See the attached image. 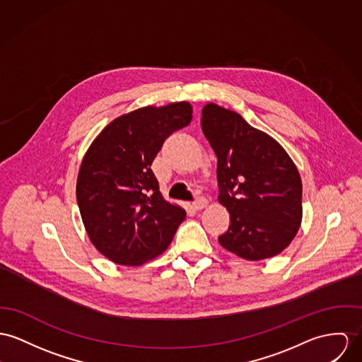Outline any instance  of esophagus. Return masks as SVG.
<instances>
[{"label": "esophagus", "mask_w": 362, "mask_h": 362, "mask_svg": "<svg viewBox=\"0 0 362 362\" xmlns=\"http://www.w3.org/2000/svg\"><path fill=\"white\" fill-rule=\"evenodd\" d=\"M206 206H208V199L205 197H199L198 199H195L194 202H193V208H194L195 211H201V209H204Z\"/></svg>", "instance_id": "1"}]
</instances>
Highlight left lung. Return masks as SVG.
Segmentation results:
<instances>
[{
  "mask_svg": "<svg viewBox=\"0 0 362 362\" xmlns=\"http://www.w3.org/2000/svg\"><path fill=\"white\" fill-rule=\"evenodd\" d=\"M201 127L218 157V199L230 214L219 244L252 262L279 255L303 218L295 163L277 140L219 105L204 106Z\"/></svg>",
  "mask_w": 362,
  "mask_h": 362,
  "instance_id": "8db88e82",
  "label": "left lung"
}]
</instances>
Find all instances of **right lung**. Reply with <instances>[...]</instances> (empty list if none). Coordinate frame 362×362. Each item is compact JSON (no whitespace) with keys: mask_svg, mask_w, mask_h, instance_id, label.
<instances>
[{"mask_svg":"<svg viewBox=\"0 0 362 362\" xmlns=\"http://www.w3.org/2000/svg\"><path fill=\"white\" fill-rule=\"evenodd\" d=\"M189 102L144 106L107 124L83 154L77 202L92 245L112 263L141 266L167 250L186 211L160 192L151 164L190 124Z\"/></svg>","mask_w":362,"mask_h":362,"instance_id":"1","label":"right lung"}]
</instances>
